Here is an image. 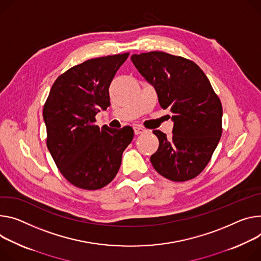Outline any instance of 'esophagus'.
<instances>
[{"instance_id":"obj_1","label":"esophagus","mask_w":261,"mask_h":261,"mask_svg":"<svg viewBox=\"0 0 261 261\" xmlns=\"http://www.w3.org/2000/svg\"><path fill=\"white\" fill-rule=\"evenodd\" d=\"M133 128H134V133H135L136 135L146 132V129H145V128H143L141 126H139V125H136V126H134Z\"/></svg>"}]
</instances>
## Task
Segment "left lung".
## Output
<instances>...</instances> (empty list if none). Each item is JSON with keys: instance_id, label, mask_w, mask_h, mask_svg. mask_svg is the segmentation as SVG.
Segmentation results:
<instances>
[{"instance_id": "left-lung-1", "label": "left lung", "mask_w": 261, "mask_h": 261, "mask_svg": "<svg viewBox=\"0 0 261 261\" xmlns=\"http://www.w3.org/2000/svg\"><path fill=\"white\" fill-rule=\"evenodd\" d=\"M131 60L157 92L161 108H170L173 135L153 133L159 147L151 163L175 182L194 179L204 169L222 136L223 108L203 70L194 61L164 52L134 54Z\"/></svg>"}]
</instances>
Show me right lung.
Instances as JSON below:
<instances>
[{"mask_svg": "<svg viewBox=\"0 0 261 261\" xmlns=\"http://www.w3.org/2000/svg\"><path fill=\"white\" fill-rule=\"evenodd\" d=\"M129 53L93 58L75 65L54 82L42 115L48 147L58 170L73 185L94 191L110 183L134 136L130 126L96 124L110 106L109 86Z\"/></svg>", "mask_w": 261, "mask_h": 261, "instance_id": "obj_1", "label": "right lung"}]
</instances>
